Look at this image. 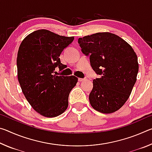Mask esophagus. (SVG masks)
<instances>
[{"mask_svg":"<svg viewBox=\"0 0 152 152\" xmlns=\"http://www.w3.org/2000/svg\"><path fill=\"white\" fill-rule=\"evenodd\" d=\"M85 80H86V78H78V81L79 82H82V81Z\"/></svg>","mask_w":152,"mask_h":152,"instance_id":"obj_1","label":"esophagus"}]
</instances>
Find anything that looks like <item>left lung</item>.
Masks as SVG:
<instances>
[{
	"label": "left lung",
	"instance_id": "left-lung-1",
	"mask_svg": "<svg viewBox=\"0 0 152 152\" xmlns=\"http://www.w3.org/2000/svg\"><path fill=\"white\" fill-rule=\"evenodd\" d=\"M78 42L100 76L93 80L89 94L91 106L107 114L117 111L127 101L135 84L139 70L135 52L125 41L110 33L85 36Z\"/></svg>",
	"mask_w": 152,
	"mask_h": 152
}]
</instances>
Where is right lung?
I'll list each match as a JSON object with an SVG mask.
<instances>
[{
	"instance_id": "right-lung-1",
	"label": "right lung",
	"mask_w": 152,
	"mask_h": 152,
	"mask_svg": "<svg viewBox=\"0 0 152 152\" xmlns=\"http://www.w3.org/2000/svg\"><path fill=\"white\" fill-rule=\"evenodd\" d=\"M64 37L41 29L27 35L17 53L18 80L33 109L46 117L61 115L68 106V96L78 82L76 77L56 75L55 69L65 68L60 56L72 43Z\"/></svg>"
}]
</instances>
